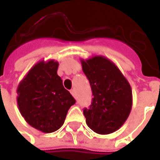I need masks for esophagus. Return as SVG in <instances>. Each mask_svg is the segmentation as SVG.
<instances>
[{
	"label": "esophagus",
	"mask_w": 160,
	"mask_h": 160,
	"mask_svg": "<svg viewBox=\"0 0 160 160\" xmlns=\"http://www.w3.org/2000/svg\"><path fill=\"white\" fill-rule=\"evenodd\" d=\"M70 93H71V94H72V95L74 96V97H76V91H75V90H74V89L71 90Z\"/></svg>",
	"instance_id": "obj_1"
}]
</instances>
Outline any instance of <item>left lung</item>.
Wrapping results in <instances>:
<instances>
[{
    "label": "left lung",
    "instance_id": "obj_1",
    "mask_svg": "<svg viewBox=\"0 0 160 160\" xmlns=\"http://www.w3.org/2000/svg\"><path fill=\"white\" fill-rule=\"evenodd\" d=\"M81 62L93 95L89 108H83L86 124L100 134L114 132L131 112V86L118 68L107 58L95 56Z\"/></svg>",
    "mask_w": 160,
    "mask_h": 160
}]
</instances>
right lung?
<instances>
[{
  "label": "right lung",
  "mask_w": 160,
  "mask_h": 160,
  "mask_svg": "<svg viewBox=\"0 0 160 160\" xmlns=\"http://www.w3.org/2000/svg\"><path fill=\"white\" fill-rule=\"evenodd\" d=\"M58 63L40 61L28 71L17 90L22 117L41 132H52L64 124L69 108L76 103L57 74Z\"/></svg>",
  "instance_id": "obj_1"
}]
</instances>
